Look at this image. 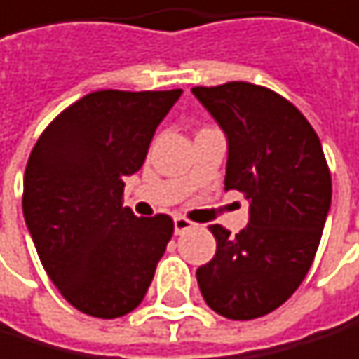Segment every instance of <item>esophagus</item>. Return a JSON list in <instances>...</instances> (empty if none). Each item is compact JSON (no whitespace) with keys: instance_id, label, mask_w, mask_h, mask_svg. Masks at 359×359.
Listing matches in <instances>:
<instances>
[{"instance_id":"esophagus-1","label":"esophagus","mask_w":359,"mask_h":359,"mask_svg":"<svg viewBox=\"0 0 359 359\" xmlns=\"http://www.w3.org/2000/svg\"><path fill=\"white\" fill-rule=\"evenodd\" d=\"M175 234H182V232H186V230H191V228H195V224L193 222H189L186 217H175Z\"/></svg>"}]
</instances>
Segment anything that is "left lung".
I'll return each mask as SVG.
<instances>
[{
  "instance_id": "left-lung-1",
  "label": "left lung",
  "mask_w": 359,
  "mask_h": 359,
  "mask_svg": "<svg viewBox=\"0 0 359 359\" xmlns=\"http://www.w3.org/2000/svg\"><path fill=\"white\" fill-rule=\"evenodd\" d=\"M228 137L226 191L250 201V224L230 237L210 226L215 257L197 270L203 300L230 320L278 309L307 276L331 206L320 137L272 89L232 81L193 87Z\"/></svg>"
}]
</instances>
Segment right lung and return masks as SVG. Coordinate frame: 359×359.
<instances>
[{"mask_svg":"<svg viewBox=\"0 0 359 359\" xmlns=\"http://www.w3.org/2000/svg\"><path fill=\"white\" fill-rule=\"evenodd\" d=\"M182 96L100 89L69 104L36 140L23 175V217L50 280L79 311L120 318L142 303L173 219L122 206L125 177Z\"/></svg>","mask_w":359,"mask_h":359,"instance_id":"add662e5","label":"right lung"}]
</instances>
